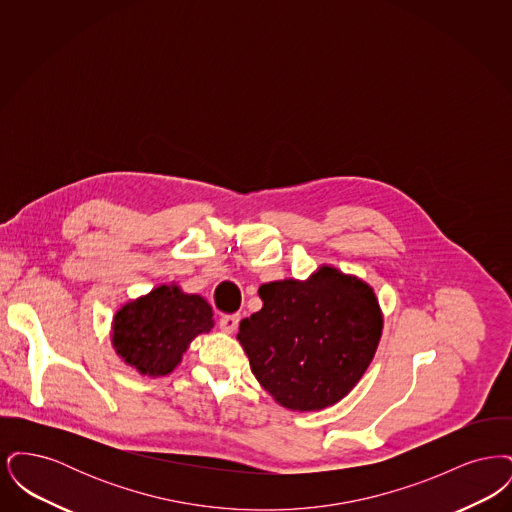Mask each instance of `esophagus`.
<instances>
[{
    "label": "esophagus",
    "instance_id": "1",
    "mask_svg": "<svg viewBox=\"0 0 512 512\" xmlns=\"http://www.w3.org/2000/svg\"><path fill=\"white\" fill-rule=\"evenodd\" d=\"M220 330L226 332V334H232L238 330V324H240V315H224L219 320Z\"/></svg>",
    "mask_w": 512,
    "mask_h": 512
}]
</instances>
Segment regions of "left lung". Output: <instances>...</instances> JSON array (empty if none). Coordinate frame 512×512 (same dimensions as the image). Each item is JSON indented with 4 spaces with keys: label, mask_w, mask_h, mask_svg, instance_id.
I'll use <instances>...</instances> for the list:
<instances>
[{
    "label": "left lung",
    "mask_w": 512,
    "mask_h": 512,
    "mask_svg": "<svg viewBox=\"0 0 512 512\" xmlns=\"http://www.w3.org/2000/svg\"><path fill=\"white\" fill-rule=\"evenodd\" d=\"M263 309L240 322L238 340L259 384L286 409L320 411L361 380L382 336L374 290L320 267L305 280L259 288Z\"/></svg>",
    "instance_id": "1"
}]
</instances>
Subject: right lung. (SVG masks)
Listing matches in <instances>:
<instances>
[{"label": "right lung", "instance_id": "1", "mask_svg": "<svg viewBox=\"0 0 512 512\" xmlns=\"http://www.w3.org/2000/svg\"><path fill=\"white\" fill-rule=\"evenodd\" d=\"M213 326L211 305L171 284L122 305L113 318L111 340L126 365L147 376H167L195 336Z\"/></svg>", "mask_w": 512, "mask_h": 512}]
</instances>
